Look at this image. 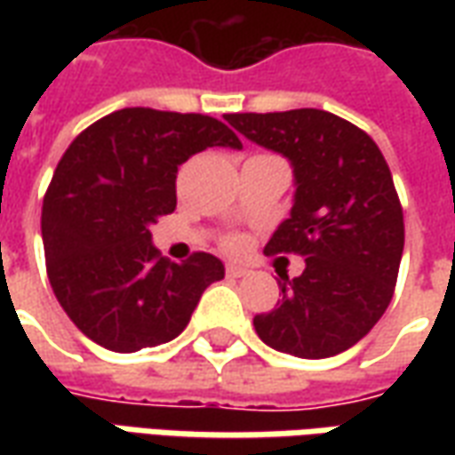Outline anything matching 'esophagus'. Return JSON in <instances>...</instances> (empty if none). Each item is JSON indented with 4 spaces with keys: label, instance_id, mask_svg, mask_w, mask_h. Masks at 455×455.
<instances>
[{
    "label": "esophagus",
    "instance_id": "34e87169",
    "mask_svg": "<svg viewBox=\"0 0 455 455\" xmlns=\"http://www.w3.org/2000/svg\"><path fill=\"white\" fill-rule=\"evenodd\" d=\"M227 275L228 277H246L248 270L243 266H236V263H228V266H227Z\"/></svg>",
    "mask_w": 455,
    "mask_h": 455
}]
</instances>
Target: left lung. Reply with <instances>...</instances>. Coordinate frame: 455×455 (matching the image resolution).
<instances>
[{
	"mask_svg": "<svg viewBox=\"0 0 455 455\" xmlns=\"http://www.w3.org/2000/svg\"><path fill=\"white\" fill-rule=\"evenodd\" d=\"M234 129L292 165L295 195L266 253H299L305 270L283 277V299L253 319L256 334L287 355L329 358L378 324L397 283L404 221L375 140L336 114L292 109L227 114Z\"/></svg>",
	"mask_w": 455,
	"mask_h": 455,
	"instance_id": "left-lung-1",
	"label": "left lung"
}]
</instances>
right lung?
I'll list each match as a JSON object with an SVG mask.
<instances>
[{"instance_id": "obj_1", "label": "right lung", "mask_w": 455, "mask_h": 455, "mask_svg": "<svg viewBox=\"0 0 455 455\" xmlns=\"http://www.w3.org/2000/svg\"><path fill=\"white\" fill-rule=\"evenodd\" d=\"M241 150L227 124L207 114L129 107L94 121L65 150L45 192L48 277L87 339L116 353L172 341L224 263L195 253L170 263L150 227L170 214L178 168L207 148Z\"/></svg>"}]
</instances>
